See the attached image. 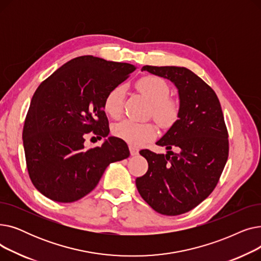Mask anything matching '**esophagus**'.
Listing matches in <instances>:
<instances>
[{"mask_svg":"<svg viewBox=\"0 0 261 261\" xmlns=\"http://www.w3.org/2000/svg\"><path fill=\"white\" fill-rule=\"evenodd\" d=\"M129 149H130V154L131 155H138L139 154V148H136V147L130 145Z\"/></svg>","mask_w":261,"mask_h":261,"instance_id":"esophagus-1","label":"esophagus"}]
</instances>
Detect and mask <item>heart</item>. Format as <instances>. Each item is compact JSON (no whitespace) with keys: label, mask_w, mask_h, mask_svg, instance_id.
I'll list each match as a JSON object with an SVG mask.
<instances>
[{"label":"heart","mask_w":261,"mask_h":261,"mask_svg":"<svg viewBox=\"0 0 261 261\" xmlns=\"http://www.w3.org/2000/svg\"><path fill=\"white\" fill-rule=\"evenodd\" d=\"M139 90L151 102V115L162 127H170L179 115L177 103L169 98L170 89L167 82L156 76H146L138 81ZM126 87L116 86L107 94L103 109L112 118H118L123 109ZM116 138L125 141L131 146H141L153 140L158 130L152 122H136L130 119L116 122L112 128Z\"/></svg>","instance_id":"obj_1"}]
</instances>
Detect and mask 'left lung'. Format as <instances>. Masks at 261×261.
Here are the masks:
<instances>
[{
  "label": "left lung",
  "instance_id": "1",
  "mask_svg": "<svg viewBox=\"0 0 261 261\" xmlns=\"http://www.w3.org/2000/svg\"><path fill=\"white\" fill-rule=\"evenodd\" d=\"M142 71L170 80L179 91V119L156 142L177 152L141 150L148 170L135 183L155 212L177 216L198 206L220 179L228 158L224 116L215 91L188 68L145 65Z\"/></svg>",
  "mask_w": 261,
  "mask_h": 261
}]
</instances>
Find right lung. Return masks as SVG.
Segmentation results:
<instances>
[{"label":"right lung","mask_w":261,"mask_h":261,"mask_svg":"<svg viewBox=\"0 0 261 261\" xmlns=\"http://www.w3.org/2000/svg\"><path fill=\"white\" fill-rule=\"evenodd\" d=\"M129 63L80 56L63 64L36 90L23 127L26 166L46 198L75 202L98 184L106 168L130 155L127 144L110 136L87 149V135L108 136L103 101L135 70Z\"/></svg>","instance_id":"right-lung-1"}]
</instances>
